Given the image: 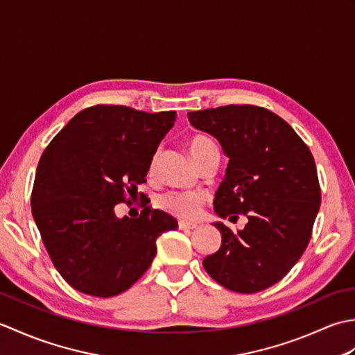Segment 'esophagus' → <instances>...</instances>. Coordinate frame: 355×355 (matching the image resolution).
Segmentation results:
<instances>
[{"label": "esophagus", "instance_id": "esophagus-1", "mask_svg": "<svg viewBox=\"0 0 355 355\" xmlns=\"http://www.w3.org/2000/svg\"><path fill=\"white\" fill-rule=\"evenodd\" d=\"M178 227L182 229V230H193V229H197L198 225L197 224H193V223H187V221H180L178 223Z\"/></svg>", "mask_w": 355, "mask_h": 355}]
</instances>
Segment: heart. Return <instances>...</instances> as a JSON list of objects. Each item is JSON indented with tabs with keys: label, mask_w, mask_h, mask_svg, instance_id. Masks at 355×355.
I'll use <instances>...</instances> for the list:
<instances>
[{
	"label": "heart",
	"mask_w": 355,
	"mask_h": 355,
	"mask_svg": "<svg viewBox=\"0 0 355 355\" xmlns=\"http://www.w3.org/2000/svg\"><path fill=\"white\" fill-rule=\"evenodd\" d=\"M187 149H189L197 164H200L210 154H220L218 153L216 143L205 134L192 135L187 140ZM158 160H160V153L157 150L149 164L150 172H155ZM202 205H205V197L200 192L193 191H169L160 195V198H158V206L168 214L183 218V220H195V218H198Z\"/></svg>",
	"instance_id": "1"
}]
</instances>
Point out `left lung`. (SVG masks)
<instances>
[{"mask_svg":"<svg viewBox=\"0 0 355 355\" xmlns=\"http://www.w3.org/2000/svg\"><path fill=\"white\" fill-rule=\"evenodd\" d=\"M187 117L230 157L215 212L232 223L239 214L248 220L238 232L216 223L223 243L202 266L232 291L266 290L288 273L311 239L322 198L311 150L282 117L256 105H224Z\"/></svg>","mask_w":355,"mask_h":355,"instance_id":"left-lung-1","label":"left lung"}]
</instances>
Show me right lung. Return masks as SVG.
I'll return each instance as SVG.
<instances>
[{
    "mask_svg": "<svg viewBox=\"0 0 355 355\" xmlns=\"http://www.w3.org/2000/svg\"><path fill=\"white\" fill-rule=\"evenodd\" d=\"M175 120V111L101 103L78 112L45 148L30 205L53 266L73 288L97 297L128 290L153 263L157 238L178 227L148 201L139 218L114 215L146 182Z\"/></svg>",
    "mask_w": 355,
    "mask_h": 355,
    "instance_id": "obj_1",
    "label": "right lung"
}]
</instances>
